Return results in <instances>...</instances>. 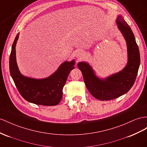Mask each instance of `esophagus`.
<instances>
[{"label": "esophagus", "instance_id": "obj_1", "mask_svg": "<svg viewBox=\"0 0 147 147\" xmlns=\"http://www.w3.org/2000/svg\"><path fill=\"white\" fill-rule=\"evenodd\" d=\"M82 56H83V53H82V51H78L76 52V57L78 59H81V58L82 57Z\"/></svg>", "mask_w": 147, "mask_h": 147}]
</instances>
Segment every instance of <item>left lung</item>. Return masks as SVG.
Returning a JSON list of instances; mask_svg holds the SVG:
<instances>
[{
  "label": "left lung",
  "mask_w": 147,
  "mask_h": 147,
  "mask_svg": "<svg viewBox=\"0 0 147 147\" xmlns=\"http://www.w3.org/2000/svg\"><path fill=\"white\" fill-rule=\"evenodd\" d=\"M116 24L127 44L128 61L125 67L106 78H100L88 63L83 61L78 64L86 88L92 96L100 100L117 98L129 91L136 80L140 64L139 49L129 25L121 15L117 18Z\"/></svg>",
  "instance_id": "obj_1"
}]
</instances>
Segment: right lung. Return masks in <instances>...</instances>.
<instances>
[{"label": "right lung", "mask_w": 147, "mask_h": 147, "mask_svg": "<svg viewBox=\"0 0 147 147\" xmlns=\"http://www.w3.org/2000/svg\"><path fill=\"white\" fill-rule=\"evenodd\" d=\"M18 36L19 33L14 40L9 58L10 73L18 92L26 100L33 104L48 106L58 104L62 99L63 88L67 76L74 68V60L63 63L54 73L46 78L25 76L18 69L16 60V47Z\"/></svg>", "instance_id": "right-lung-1"}]
</instances>
